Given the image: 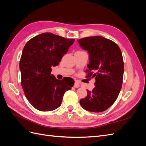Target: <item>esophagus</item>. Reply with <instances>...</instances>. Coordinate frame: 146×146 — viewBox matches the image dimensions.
<instances>
[{"mask_svg":"<svg viewBox=\"0 0 146 146\" xmlns=\"http://www.w3.org/2000/svg\"><path fill=\"white\" fill-rule=\"evenodd\" d=\"M74 86L75 88H79V87H80V84H79V83H77V82H75Z\"/></svg>","mask_w":146,"mask_h":146,"instance_id":"obj_1","label":"esophagus"}]
</instances>
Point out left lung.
Returning a JSON list of instances; mask_svg holds the SVG:
<instances>
[{
	"label": "left lung",
	"mask_w": 146,
	"mask_h": 146,
	"mask_svg": "<svg viewBox=\"0 0 146 146\" xmlns=\"http://www.w3.org/2000/svg\"><path fill=\"white\" fill-rule=\"evenodd\" d=\"M82 48L89 54L87 72L95 77V87L87 90L85 98L80 100L82 107L88 111L102 112L117 99L122 85L124 65L117 44L101 36L77 39ZM94 71L93 74L90 72Z\"/></svg>",
	"instance_id": "8db88e82"
}]
</instances>
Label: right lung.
Instances as JSON below:
<instances>
[{
	"instance_id": "1",
	"label": "right lung",
	"mask_w": 146,
	"mask_h": 146,
	"mask_svg": "<svg viewBox=\"0 0 146 146\" xmlns=\"http://www.w3.org/2000/svg\"><path fill=\"white\" fill-rule=\"evenodd\" d=\"M74 39H66L51 33H43L30 39L24 46L19 62L21 85L26 98L41 111L58 108L64 92L71 89L65 80L51 75L52 66L73 44Z\"/></svg>"
}]
</instances>
